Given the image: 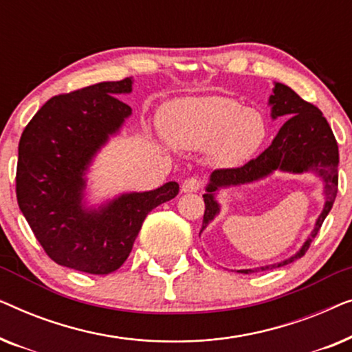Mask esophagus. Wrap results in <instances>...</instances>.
<instances>
[{
    "label": "esophagus",
    "mask_w": 352,
    "mask_h": 352,
    "mask_svg": "<svg viewBox=\"0 0 352 352\" xmlns=\"http://www.w3.org/2000/svg\"><path fill=\"white\" fill-rule=\"evenodd\" d=\"M201 189V181L197 177H189L182 182V192H197Z\"/></svg>",
    "instance_id": "esophagus-1"
}]
</instances>
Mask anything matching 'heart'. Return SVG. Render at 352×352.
I'll return each mask as SVG.
<instances>
[{"label":"heart","mask_w":352,"mask_h":352,"mask_svg":"<svg viewBox=\"0 0 352 352\" xmlns=\"http://www.w3.org/2000/svg\"><path fill=\"white\" fill-rule=\"evenodd\" d=\"M162 124L173 146L187 151L210 148L214 160L224 165L248 160L266 138L261 113L221 96L176 100L165 109Z\"/></svg>","instance_id":"b5f03b06"}]
</instances>
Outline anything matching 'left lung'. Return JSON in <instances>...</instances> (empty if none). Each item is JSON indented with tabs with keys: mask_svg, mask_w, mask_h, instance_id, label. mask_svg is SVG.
Segmentation results:
<instances>
[{
	"mask_svg": "<svg viewBox=\"0 0 352 352\" xmlns=\"http://www.w3.org/2000/svg\"><path fill=\"white\" fill-rule=\"evenodd\" d=\"M269 104L272 107V118L287 117V122L278 129L271 146L256 158L240 168H221L211 173L206 194H204L205 213L200 232L219 213V205L214 197L221 187L248 184V182L263 179L276 170L287 173L314 171L324 179L325 205L300 252L285 261L254 269H242L239 271L242 274L282 267L301 258L319 232L338 194V144L320 110L311 102H306L295 91L282 83L274 85V94L269 98Z\"/></svg>",
	"mask_w": 352,
	"mask_h": 352,
	"instance_id": "8db88e82",
	"label": "left lung"
}]
</instances>
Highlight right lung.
<instances>
[{
	"mask_svg": "<svg viewBox=\"0 0 352 352\" xmlns=\"http://www.w3.org/2000/svg\"><path fill=\"white\" fill-rule=\"evenodd\" d=\"M131 78L102 81L51 98L23 129L16 173L17 204L47 256L60 266L104 276L126 261L144 219L175 199L177 182L123 194L88 210L85 173L96 152L122 128L131 107Z\"/></svg>",
	"mask_w": 352,
	"mask_h": 352,
	"instance_id": "add662e5",
	"label": "right lung"
}]
</instances>
